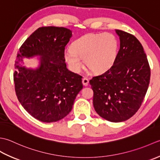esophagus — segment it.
Segmentation results:
<instances>
[{
    "instance_id": "1",
    "label": "esophagus",
    "mask_w": 160,
    "mask_h": 160,
    "mask_svg": "<svg viewBox=\"0 0 160 160\" xmlns=\"http://www.w3.org/2000/svg\"><path fill=\"white\" fill-rule=\"evenodd\" d=\"M82 83H83V85L84 86H87L88 85V83H89V80L87 79V78H83V79H82Z\"/></svg>"
}]
</instances>
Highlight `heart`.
I'll return each mask as SVG.
<instances>
[{
  "label": "heart",
  "instance_id": "heart-1",
  "mask_svg": "<svg viewBox=\"0 0 160 160\" xmlns=\"http://www.w3.org/2000/svg\"><path fill=\"white\" fill-rule=\"evenodd\" d=\"M118 41L110 33L89 34L74 41L65 51L64 59L70 70L78 73L83 68L82 59L94 73L102 74L110 69L117 56Z\"/></svg>",
  "mask_w": 160,
  "mask_h": 160
}]
</instances>
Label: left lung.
I'll list each match as a JSON object with an SVG mask.
<instances>
[{
    "mask_svg": "<svg viewBox=\"0 0 160 160\" xmlns=\"http://www.w3.org/2000/svg\"><path fill=\"white\" fill-rule=\"evenodd\" d=\"M120 48L113 66L94 77L90 84L94 92L93 106L108 121L130 119L141 106L147 92L151 69L142 44L135 36L116 30Z\"/></svg>",
    "mask_w": 160,
    "mask_h": 160,
    "instance_id": "1",
    "label": "left lung"
}]
</instances>
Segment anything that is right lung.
Here are the masks:
<instances>
[{"mask_svg":"<svg viewBox=\"0 0 160 160\" xmlns=\"http://www.w3.org/2000/svg\"><path fill=\"white\" fill-rule=\"evenodd\" d=\"M72 37L69 29L42 27L21 45L15 61L16 96L29 114L45 123L57 122L72 108L83 88L82 77L68 70L63 54ZM39 56L37 68L20 65L23 58Z\"/></svg>","mask_w":160,"mask_h":160,"instance_id":"1","label":"right lung"}]
</instances>
